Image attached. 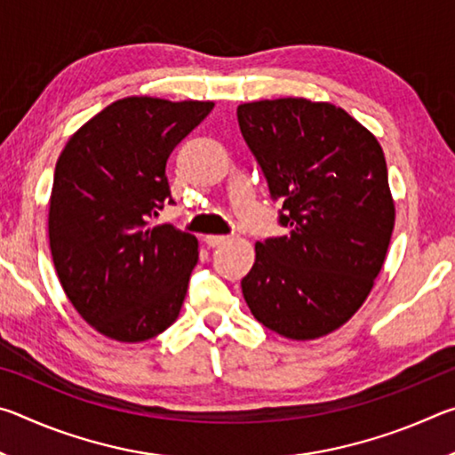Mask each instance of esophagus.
<instances>
[{
	"label": "esophagus",
	"mask_w": 455,
	"mask_h": 455,
	"mask_svg": "<svg viewBox=\"0 0 455 455\" xmlns=\"http://www.w3.org/2000/svg\"><path fill=\"white\" fill-rule=\"evenodd\" d=\"M227 241H228V236H225V235H209V236H204V243L209 244V246H219V244L227 243Z\"/></svg>",
	"instance_id": "obj_1"
}]
</instances>
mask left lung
I'll return each instance as SVG.
<instances>
[{
	"instance_id": "8db88e82",
	"label": "left lung",
	"mask_w": 455,
	"mask_h": 455,
	"mask_svg": "<svg viewBox=\"0 0 455 455\" xmlns=\"http://www.w3.org/2000/svg\"><path fill=\"white\" fill-rule=\"evenodd\" d=\"M236 116L287 228L255 244L244 301L283 337L327 335L363 305L394 233L381 146L327 102L260 100L238 106Z\"/></svg>"
}]
</instances>
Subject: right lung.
I'll list each match as a JSON object with an SVG mask.
<instances>
[{
    "label": "right lung",
    "mask_w": 455,
    "mask_h": 455,
    "mask_svg": "<svg viewBox=\"0 0 455 455\" xmlns=\"http://www.w3.org/2000/svg\"><path fill=\"white\" fill-rule=\"evenodd\" d=\"M212 102L124 98L61 150L50 198V249L84 321L136 343L172 325L198 260L196 236L150 219L172 203L166 160Z\"/></svg>",
    "instance_id": "add662e5"
}]
</instances>
